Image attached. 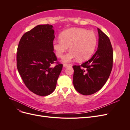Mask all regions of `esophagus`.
<instances>
[{"label": "esophagus", "instance_id": "esophagus-1", "mask_svg": "<svg viewBox=\"0 0 130 130\" xmlns=\"http://www.w3.org/2000/svg\"><path fill=\"white\" fill-rule=\"evenodd\" d=\"M70 66V64H63V67H68Z\"/></svg>", "mask_w": 130, "mask_h": 130}]
</instances>
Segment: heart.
<instances>
[{"mask_svg": "<svg viewBox=\"0 0 130 130\" xmlns=\"http://www.w3.org/2000/svg\"><path fill=\"white\" fill-rule=\"evenodd\" d=\"M60 37L53 41V46L59 58L63 56L69 46L70 52L63 59L64 62H69L76 58L78 61L87 60L93 53L97 43L95 33L85 29H69L63 32Z\"/></svg>", "mask_w": 130, "mask_h": 130, "instance_id": "1", "label": "heart"}]
</instances>
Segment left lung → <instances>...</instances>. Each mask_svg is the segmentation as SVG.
<instances>
[{"label": "left lung", "instance_id": "obj_1", "mask_svg": "<svg viewBox=\"0 0 130 130\" xmlns=\"http://www.w3.org/2000/svg\"><path fill=\"white\" fill-rule=\"evenodd\" d=\"M98 49L89 60L81 65L73 66V85L77 91L91 95L103 87L111 73L113 63V48L108 37L98 28Z\"/></svg>", "mask_w": 130, "mask_h": 130}]
</instances>
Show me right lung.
<instances>
[{
	"label": "right lung",
	"mask_w": 130,
	"mask_h": 130,
	"mask_svg": "<svg viewBox=\"0 0 130 130\" xmlns=\"http://www.w3.org/2000/svg\"><path fill=\"white\" fill-rule=\"evenodd\" d=\"M53 27L38 25L25 32L17 52V68L25 85L30 91L43 96L55 89L63 67L53 52ZM54 63L56 66L53 68Z\"/></svg>",
	"instance_id": "right-lung-1"
}]
</instances>
